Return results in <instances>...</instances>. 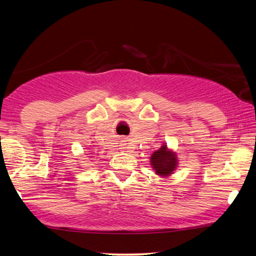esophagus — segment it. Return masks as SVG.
Here are the masks:
<instances>
[{"label":"esophagus","mask_w":256,"mask_h":256,"mask_svg":"<svg viewBox=\"0 0 256 256\" xmlns=\"http://www.w3.org/2000/svg\"><path fill=\"white\" fill-rule=\"evenodd\" d=\"M123 149H124V148H123Z\"/></svg>","instance_id":"esophagus-1"}]
</instances>
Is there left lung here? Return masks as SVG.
I'll return each mask as SVG.
<instances>
[{
    "mask_svg": "<svg viewBox=\"0 0 256 256\" xmlns=\"http://www.w3.org/2000/svg\"><path fill=\"white\" fill-rule=\"evenodd\" d=\"M151 166L156 170V174L160 176H168L177 167L176 154L167 149V146H162L159 150L154 151L150 157Z\"/></svg>",
    "mask_w": 256,
    "mask_h": 256,
    "instance_id": "1",
    "label": "left lung"
}]
</instances>
